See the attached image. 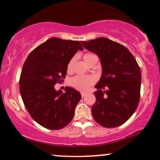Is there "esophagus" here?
Instances as JSON below:
<instances>
[{"label": "esophagus", "instance_id": "esophagus-1", "mask_svg": "<svg viewBox=\"0 0 160 160\" xmlns=\"http://www.w3.org/2000/svg\"><path fill=\"white\" fill-rule=\"evenodd\" d=\"M86 95V93L85 92H81V96H82V98H83L84 96H85Z\"/></svg>", "mask_w": 160, "mask_h": 160}]
</instances>
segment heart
<instances>
[{"label":"heart","mask_w":160,"mask_h":160,"mask_svg":"<svg viewBox=\"0 0 160 160\" xmlns=\"http://www.w3.org/2000/svg\"><path fill=\"white\" fill-rule=\"evenodd\" d=\"M92 55L90 53H86L83 56V60L87 63L88 60ZM73 63H74V60L71 59L69 62L68 65V70L71 71L72 68ZM95 80L93 78L90 76H75L70 80L69 84L74 89H78V90L82 91V92H86L88 89L90 88V86L94 83Z\"/></svg>","instance_id":"b5f03b06"}]
</instances>
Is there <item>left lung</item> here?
<instances>
[{
    "mask_svg": "<svg viewBox=\"0 0 160 160\" xmlns=\"http://www.w3.org/2000/svg\"><path fill=\"white\" fill-rule=\"evenodd\" d=\"M100 58L102 77L95 85L96 100L92 107L94 120L106 128L126 122L135 113L140 99L141 74L135 57L124 46L98 38L81 41Z\"/></svg>",
    "mask_w": 160,
    "mask_h": 160,
    "instance_id": "left-lung-1",
    "label": "left lung"
}]
</instances>
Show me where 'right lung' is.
I'll list each match as a JSON object with an SVG mask.
<instances>
[{"label": "right lung", "mask_w": 160, "mask_h": 160, "mask_svg": "<svg viewBox=\"0 0 160 160\" xmlns=\"http://www.w3.org/2000/svg\"><path fill=\"white\" fill-rule=\"evenodd\" d=\"M78 50V40L51 38L27 57L19 80L22 98L31 117L43 127L58 130L72 120L80 92L66 86L65 92L54 86L65 78L68 65Z\"/></svg>", "instance_id": "add662e5"}]
</instances>
